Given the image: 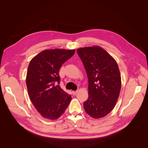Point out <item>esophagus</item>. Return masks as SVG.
I'll use <instances>...</instances> for the list:
<instances>
[{"label":"esophagus","instance_id":"34e87169","mask_svg":"<svg viewBox=\"0 0 148 148\" xmlns=\"http://www.w3.org/2000/svg\"><path fill=\"white\" fill-rule=\"evenodd\" d=\"M78 92V91H73L72 92V94H73V95H77V93Z\"/></svg>","mask_w":148,"mask_h":148}]
</instances>
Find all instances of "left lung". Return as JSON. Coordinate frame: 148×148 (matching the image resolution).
<instances>
[{
  "label": "left lung",
  "mask_w": 148,
  "mask_h": 148,
  "mask_svg": "<svg viewBox=\"0 0 148 148\" xmlns=\"http://www.w3.org/2000/svg\"><path fill=\"white\" fill-rule=\"evenodd\" d=\"M88 78L86 112L94 119L105 117L113 110L119 97L121 77L117 62L99 46L77 49Z\"/></svg>",
  "instance_id": "8db88e82"
}]
</instances>
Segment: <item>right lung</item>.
Returning <instances> with one entry per match:
<instances>
[{
	"label": "right lung",
	"mask_w": 148,
	"mask_h": 148,
	"mask_svg": "<svg viewBox=\"0 0 148 148\" xmlns=\"http://www.w3.org/2000/svg\"><path fill=\"white\" fill-rule=\"evenodd\" d=\"M75 50L47 49L40 52L30 61L26 86L30 99L44 118L56 120L63 114L71 97L59 85V70Z\"/></svg>",
	"instance_id": "add662e5"
}]
</instances>
